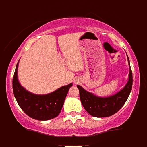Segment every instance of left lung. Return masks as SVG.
<instances>
[{
	"label": "left lung",
	"mask_w": 147,
	"mask_h": 147,
	"mask_svg": "<svg viewBox=\"0 0 147 147\" xmlns=\"http://www.w3.org/2000/svg\"><path fill=\"white\" fill-rule=\"evenodd\" d=\"M128 62L129 61L128 58ZM132 86V74L129 65V80L127 85L120 91L110 97H98L88 92L80 85V97L83 107L87 112L94 117H108L117 113L127 102Z\"/></svg>",
	"instance_id": "8db88e82"
}]
</instances>
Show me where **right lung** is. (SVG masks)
I'll return each instance as SVG.
<instances>
[{"label":"right lung","mask_w":147,"mask_h":147,"mask_svg":"<svg viewBox=\"0 0 147 147\" xmlns=\"http://www.w3.org/2000/svg\"><path fill=\"white\" fill-rule=\"evenodd\" d=\"M18 62L13 76V93L20 108L29 117L36 120H50L61 112L65 99L72 83L61 87L46 95H36L22 87L18 79Z\"/></svg>","instance_id":"1"}]
</instances>
